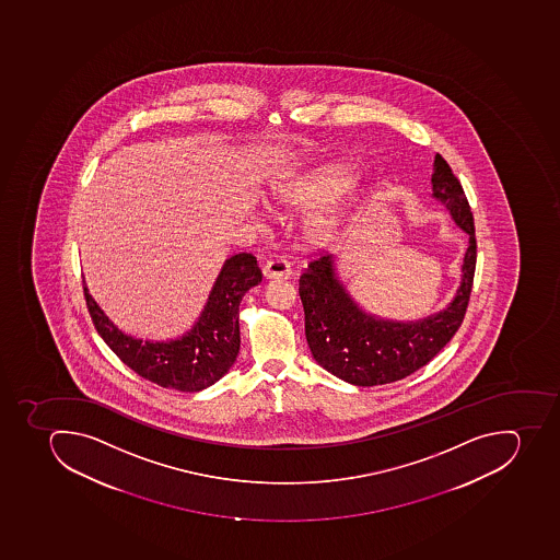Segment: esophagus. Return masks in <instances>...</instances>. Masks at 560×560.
I'll return each instance as SVG.
<instances>
[{"mask_svg": "<svg viewBox=\"0 0 560 560\" xmlns=\"http://www.w3.org/2000/svg\"><path fill=\"white\" fill-rule=\"evenodd\" d=\"M264 277L268 280H280V278L291 277V264L285 259L269 260L262 269Z\"/></svg>", "mask_w": 560, "mask_h": 560, "instance_id": "1", "label": "esophagus"}]
</instances>
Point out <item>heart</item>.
I'll return each instance as SVG.
<instances>
[{"instance_id":"heart-1","label":"heart","mask_w":560,"mask_h":560,"mask_svg":"<svg viewBox=\"0 0 560 560\" xmlns=\"http://www.w3.org/2000/svg\"><path fill=\"white\" fill-rule=\"evenodd\" d=\"M353 188V174L348 166L325 165L306 174L277 184L273 189L277 202L283 206H326L319 207L306 221V234L314 243H325L334 235L337 226V211L331 206L334 198Z\"/></svg>"}]
</instances>
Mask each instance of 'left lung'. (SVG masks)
<instances>
[{"label": "left lung", "instance_id": "1", "mask_svg": "<svg viewBox=\"0 0 560 560\" xmlns=\"http://www.w3.org/2000/svg\"><path fill=\"white\" fill-rule=\"evenodd\" d=\"M433 197L468 234L460 285L445 311L420 320L383 319L360 308L340 282L334 255L311 260L300 277L305 335L315 362L351 385H385L419 371L456 335L474 285L477 241L465 191L442 155H434Z\"/></svg>", "mask_w": 560, "mask_h": 560}]
</instances>
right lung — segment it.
Returning a JSON list of instances; mask_svg holds the SVG:
<instances>
[{
    "label": "right lung",
    "mask_w": 560,
    "mask_h": 560,
    "mask_svg": "<svg viewBox=\"0 0 560 560\" xmlns=\"http://www.w3.org/2000/svg\"><path fill=\"white\" fill-rule=\"evenodd\" d=\"M260 280L262 273L254 255H232L223 264L194 328L166 342H143L124 334L90 296L85 282L83 291L97 334L138 376L163 388L200 392L214 385L234 365L241 343V300Z\"/></svg>",
    "instance_id": "right-lung-1"
}]
</instances>
